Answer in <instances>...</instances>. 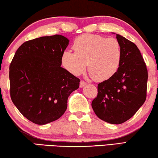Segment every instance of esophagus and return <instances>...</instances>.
Returning <instances> with one entry per match:
<instances>
[{"label":"esophagus","instance_id":"1","mask_svg":"<svg viewBox=\"0 0 158 158\" xmlns=\"http://www.w3.org/2000/svg\"><path fill=\"white\" fill-rule=\"evenodd\" d=\"M86 84H87L86 82H85L84 81H81V83H80V88H83Z\"/></svg>","mask_w":158,"mask_h":158}]
</instances>
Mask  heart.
<instances>
[{"label": "heart", "instance_id": "obj_1", "mask_svg": "<svg viewBox=\"0 0 158 158\" xmlns=\"http://www.w3.org/2000/svg\"><path fill=\"white\" fill-rule=\"evenodd\" d=\"M75 52L65 51L62 56L64 68L74 75L88 70L96 81L111 78L117 73L122 58V48L114 38H106L94 34L77 37L73 45Z\"/></svg>", "mask_w": 158, "mask_h": 158}]
</instances>
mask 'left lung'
<instances>
[{"mask_svg": "<svg viewBox=\"0 0 158 158\" xmlns=\"http://www.w3.org/2000/svg\"><path fill=\"white\" fill-rule=\"evenodd\" d=\"M122 58L116 73L98 85V95L92 102L95 115L111 124H121L133 116L147 96L148 69L134 43L117 34Z\"/></svg>", "mask_w": 158, "mask_h": 158, "instance_id": "1", "label": "left lung"}]
</instances>
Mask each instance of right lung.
Returning a JSON list of instances; mask_svg holds the SVG:
<instances>
[{"label":"right lung","mask_w":158,"mask_h":158,"mask_svg":"<svg viewBox=\"0 0 158 158\" xmlns=\"http://www.w3.org/2000/svg\"><path fill=\"white\" fill-rule=\"evenodd\" d=\"M68 43L60 35L26 41L11 61V100L35 124L45 125L60 118L67 109L69 95L79 88L81 80L60 67Z\"/></svg>","instance_id":"1"}]
</instances>
